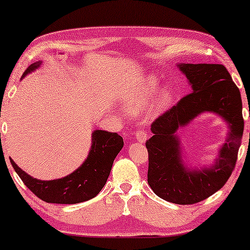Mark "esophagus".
<instances>
[{"label":"esophagus","instance_id":"1","mask_svg":"<svg viewBox=\"0 0 250 250\" xmlns=\"http://www.w3.org/2000/svg\"><path fill=\"white\" fill-rule=\"evenodd\" d=\"M148 133L145 128H139L138 131L135 132V138L139 142H146V140L148 139Z\"/></svg>","mask_w":250,"mask_h":250}]
</instances>
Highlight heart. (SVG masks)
Returning <instances> with one entry per match:
<instances>
[{
	"instance_id": "b5f03b06",
	"label": "heart",
	"mask_w": 250,
	"mask_h": 250,
	"mask_svg": "<svg viewBox=\"0 0 250 250\" xmlns=\"http://www.w3.org/2000/svg\"><path fill=\"white\" fill-rule=\"evenodd\" d=\"M159 90V84L158 82L155 80L149 81L145 86L139 88L138 91L134 93L129 94L126 98L125 101V109L128 114L136 115L140 111H142L145 109L150 101L152 100L157 92ZM174 99V92L172 88H166L162 93L158 95V98L156 99V101L153 102L151 105V110L153 112H159L165 110L167 107H169V104L173 102Z\"/></svg>"
}]
</instances>
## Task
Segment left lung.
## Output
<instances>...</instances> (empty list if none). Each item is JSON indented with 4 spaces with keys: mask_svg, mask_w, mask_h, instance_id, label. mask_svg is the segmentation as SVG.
Masks as SVG:
<instances>
[{
    "mask_svg": "<svg viewBox=\"0 0 250 250\" xmlns=\"http://www.w3.org/2000/svg\"><path fill=\"white\" fill-rule=\"evenodd\" d=\"M192 92L159 116L151 124L153 135L146 140L148 183L162 199L179 205L203 201L222 189L233 172L244 134L240 91L223 64L181 63ZM204 111L220 114L230 127L227 141L211 169L190 171L180 160L175 133L180 125Z\"/></svg>",
    "mask_w": 250,
    "mask_h": 250,
    "instance_id": "1",
    "label": "left lung"
}]
</instances>
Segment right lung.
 Returning a JSON list of instances; mask_svg holds the SVG:
<instances>
[{"mask_svg":"<svg viewBox=\"0 0 250 250\" xmlns=\"http://www.w3.org/2000/svg\"><path fill=\"white\" fill-rule=\"evenodd\" d=\"M39 64H30L22 77L39 67ZM123 146L124 141L117 133L101 129L94 131L87 159L74 173L59 180L33 179L19 168L12 159L10 162L25 186L41 200L50 204H78L92 199L100 192L110 174L112 163Z\"/></svg>","mask_w":250,"mask_h":250,"instance_id":"obj_1","label":"right lung"}]
</instances>
